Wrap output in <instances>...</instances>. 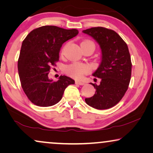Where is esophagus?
<instances>
[{
	"mask_svg": "<svg viewBox=\"0 0 153 153\" xmlns=\"http://www.w3.org/2000/svg\"><path fill=\"white\" fill-rule=\"evenodd\" d=\"M75 83H76V84L80 85H83L85 84L84 82H82V81H75Z\"/></svg>",
	"mask_w": 153,
	"mask_h": 153,
	"instance_id": "1",
	"label": "esophagus"
}]
</instances>
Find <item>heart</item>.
Masks as SVG:
<instances>
[{
	"instance_id": "heart-1",
	"label": "heart",
	"mask_w": 153,
	"mask_h": 153,
	"mask_svg": "<svg viewBox=\"0 0 153 153\" xmlns=\"http://www.w3.org/2000/svg\"><path fill=\"white\" fill-rule=\"evenodd\" d=\"M82 44H89L94 47V44L91 41H84L81 45H82ZM65 72L70 76L74 77V78L80 79L83 75L88 74L90 72V68L86 65L73 63L66 67Z\"/></svg>"
}]
</instances>
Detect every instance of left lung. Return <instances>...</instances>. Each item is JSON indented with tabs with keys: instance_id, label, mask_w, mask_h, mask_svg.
Wrapping results in <instances>:
<instances>
[{
	"instance_id": "1",
	"label": "left lung",
	"mask_w": 153,
	"mask_h": 153,
	"mask_svg": "<svg viewBox=\"0 0 153 153\" xmlns=\"http://www.w3.org/2000/svg\"><path fill=\"white\" fill-rule=\"evenodd\" d=\"M82 32L97 42L102 53L100 65L93 74L101 81L100 85L91 83L95 93L85 101L97 109H107L118 104L128 88L131 73L128 47L120 35L110 29L95 27Z\"/></svg>"
}]
</instances>
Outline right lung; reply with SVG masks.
Wrapping results in <instances>:
<instances>
[{"mask_svg":"<svg viewBox=\"0 0 153 153\" xmlns=\"http://www.w3.org/2000/svg\"><path fill=\"white\" fill-rule=\"evenodd\" d=\"M79 33L76 29L45 26L31 31L22 42L18 71L22 88L33 104L50 106L62 99L65 90L74 81L60 76L57 81L49 78L50 66L59 59L64 42Z\"/></svg>","mask_w":153,"mask_h":153,"instance_id":"1","label":"right lung"}]
</instances>
